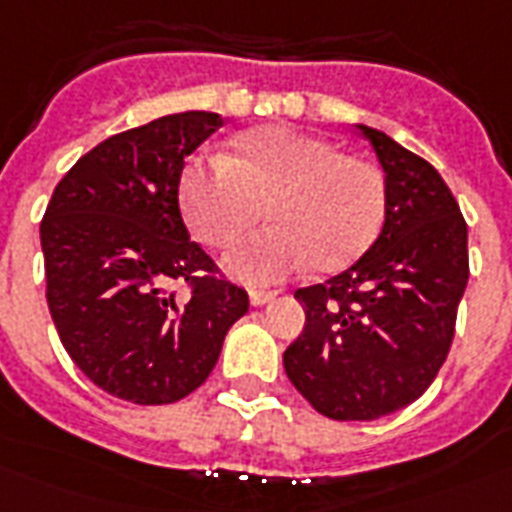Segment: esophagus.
I'll use <instances>...</instances> for the list:
<instances>
[{"label": "esophagus", "instance_id": "1", "mask_svg": "<svg viewBox=\"0 0 512 512\" xmlns=\"http://www.w3.org/2000/svg\"><path fill=\"white\" fill-rule=\"evenodd\" d=\"M248 297H251L253 308H261V305H267L270 300H275V292H261V289H251V292H248Z\"/></svg>", "mask_w": 512, "mask_h": 512}]
</instances>
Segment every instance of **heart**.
Masks as SVG:
<instances>
[{
    "instance_id": "1",
    "label": "heart",
    "mask_w": 512,
    "mask_h": 512,
    "mask_svg": "<svg viewBox=\"0 0 512 512\" xmlns=\"http://www.w3.org/2000/svg\"><path fill=\"white\" fill-rule=\"evenodd\" d=\"M179 210L207 245H223L264 215L267 229L223 253L245 283H278L311 264L316 272L352 267L379 237L387 188L374 163L341 155L327 138L286 125L242 133L231 152L196 155L179 174Z\"/></svg>"
}]
</instances>
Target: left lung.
Returning a JSON list of instances; mask_svg holds the SVG:
<instances>
[{"mask_svg":"<svg viewBox=\"0 0 512 512\" xmlns=\"http://www.w3.org/2000/svg\"><path fill=\"white\" fill-rule=\"evenodd\" d=\"M354 128L384 171V226L349 270L294 292L305 327L283 368L324 417L376 420L417 401L439 374L469 253L464 215L439 171L382 130Z\"/></svg>","mask_w":512,"mask_h":512,"instance_id":"1","label":"left lung"}]
</instances>
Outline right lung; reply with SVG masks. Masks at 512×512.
Here are the masks:
<instances>
[{"label": "right lung", "mask_w": 512, "mask_h": 512, "mask_svg": "<svg viewBox=\"0 0 512 512\" xmlns=\"http://www.w3.org/2000/svg\"><path fill=\"white\" fill-rule=\"evenodd\" d=\"M223 128L210 111L152 119L78 158L40 223L46 297L81 374L130 404H174L212 374L248 294L223 281L179 215V174ZM191 283V300L170 289Z\"/></svg>", "instance_id": "1"}]
</instances>
